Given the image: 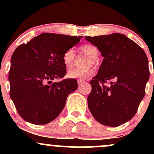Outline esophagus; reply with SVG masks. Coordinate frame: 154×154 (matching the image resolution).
<instances>
[{
    "instance_id": "esophagus-1",
    "label": "esophagus",
    "mask_w": 154,
    "mask_h": 154,
    "mask_svg": "<svg viewBox=\"0 0 154 154\" xmlns=\"http://www.w3.org/2000/svg\"><path fill=\"white\" fill-rule=\"evenodd\" d=\"M85 82V81L83 80V79H77V83H78V85H82Z\"/></svg>"
}]
</instances>
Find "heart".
<instances>
[{
    "label": "heart",
    "mask_w": 154,
    "mask_h": 154,
    "mask_svg": "<svg viewBox=\"0 0 154 154\" xmlns=\"http://www.w3.org/2000/svg\"><path fill=\"white\" fill-rule=\"evenodd\" d=\"M79 51L85 57L89 59L86 62V66H91L92 63L95 62V60L98 58L99 51L95 45L91 44H85L79 47ZM75 53L73 49L69 48L63 53L62 60L63 64L66 68L70 69L73 66L75 59ZM94 74V70L91 66L83 69H75L70 70L67 73V76L69 78H79L85 79L92 77Z\"/></svg>",
    "instance_id": "b5f03b06"
}]
</instances>
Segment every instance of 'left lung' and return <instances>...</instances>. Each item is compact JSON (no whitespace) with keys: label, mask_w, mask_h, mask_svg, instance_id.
I'll use <instances>...</instances> for the list:
<instances>
[{"label":"left lung","mask_w":154,"mask_h":154,"mask_svg":"<svg viewBox=\"0 0 154 154\" xmlns=\"http://www.w3.org/2000/svg\"><path fill=\"white\" fill-rule=\"evenodd\" d=\"M85 39L103 57L91 81L88 108L99 123L119 126L135 115L144 98L150 76L148 57L142 48L120 33Z\"/></svg>","instance_id":"left-lung-1"}]
</instances>
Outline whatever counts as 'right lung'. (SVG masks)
I'll return each instance as SVG.
<instances>
[{
    "mask_svg": "<svg viewBox=\"0 0 154 154\" xmlns=\"http://www.w3.org/2000/svg\"><path fill=\"white\" fill-rule=\"evenodd\" d=\"M82 38L42 33L16 48L8 74L10 97L23 119L45 125L59 115L67 96L78 87L75 79H63L62 56ZM54 79L62 80L52 83Z\"/></svg>",
    "mask_w": 154,
    "mask_h": 154,
    "instance_id": "1",
    "label": "right lung"
}]
</instances>
